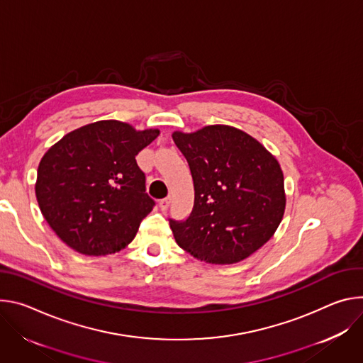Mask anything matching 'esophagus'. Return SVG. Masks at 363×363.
I'll return each mask as SVG.
<instances>
[{
  "mask_svg": "<svg viewBox=\"0 0 363 363\" xmlns=\"http://www.w3.org/2000/svg\"><path fill=\"white\" fill-rule=\"evenodd\" d=\"M170 203H172V197L169 196V197H164V199H161L160 200V208H161V211H167L169 209V206H170Z\"/></svg>",
  "mask_w": 363,
  "mask_h": 363,
  "instance_id": "obj_1",
  "label": "esophagus"
}]
</instances>
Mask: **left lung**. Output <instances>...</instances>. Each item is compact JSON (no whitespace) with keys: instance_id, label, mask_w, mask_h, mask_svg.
I'll return each mask as SVG.
<instances>
[{"instance_id":"left-lung-1","label":"left lung","mask_w":363,"mask_h":363,"mask_svg":"<svg viewBox=\"0 0 363 363\" xmlns=\"http://www.w3.org/2000/svg\"><path fill=\"white\" fill-rule=\"evenodd\" d=\"M194 184L186 220L170 219L180 248L209 264H235L267 244L286 209L284 176L255 138L229 125L173 133Z\"/></svg>"}]
</instances>
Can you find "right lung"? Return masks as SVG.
<instances>
[{
	"label": "right lung",
	"instance_id": "add662e5",
	"mask_svg": "<svg viewBox=\"0 0 363 363\" xmlns=\"http://www.w3.org/2000/svg\"><path fill=\"white\" fill-rule=\"evenodd\" d=\"M108 119L66 134L43 155L35 197L63 242L84 255L125 248L155 202L135 155L158 137Z\"/></svg>",
	"mask_w": 363,
	"mask_h": 363
}]
</instances>
